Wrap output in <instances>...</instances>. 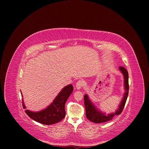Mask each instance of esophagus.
Segmentation results:
<instances>
[{"label":"esophagus","instance_id":"obj_1","mask_svg":"<svg viewBox=\"0 0 149 149\" xmlns=\"http://www.w3.org/2000/svg\"><path fill=\"white\" fill-rule=\"evenodd\" d=\"M84 84V83L83 81H82V80H79V81H78L77 82V84H76V85H75V87H76L77 89L80 90L81 88L83 87Z\"/></svg>","mask_w":149,"mask_h":149}]
</instances>
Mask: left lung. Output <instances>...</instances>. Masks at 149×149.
I'll use <instances>...</instances> for the list:
<instances>
[{
  "label": "left lung",
  "mask_w": 149,
  "mask_h": 149,
  "mask_svg": "<svg viewBox=\"0 0 149 149\" xmlns=\"http://www.w3.org/2000/svg\"><path fill=\"white\" fill-rule=\"evenodd\" d=\"M119 70L123 74L124 77V87L125 92L118 108L117 109V110L115 112L106 115V113L98 110L95 106L93 104L92 101L89 99L88 94L84 95V102L86 109V116L91 122L95 123H105L112 120L114 116L120 115L122 112L125 104H126L129 93V74L127 70L124 67H119Z\"/></svg>",
  "instance_id": "1"
}]
</instances>
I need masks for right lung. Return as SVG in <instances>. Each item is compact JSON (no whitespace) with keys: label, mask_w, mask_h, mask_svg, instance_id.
I'll return each instance as SVG.
<instances>
[{"label":"right lung","mask_w":149,"mask_h":149,"mask_svg":"<svg viewBox=\"0 0 149 149\" xmlns=\"http://www.w3.org/2000/svg\"><path fill=\"white\" fill-rule=\"evenodd\" d=\"M73 89L72 84L67 85L62 89L52 102L45 109L38 112L26 110L25 112L31 119L41 124L51 125L57 123L65 118L66 115L65 103L72 93ZM21 94L23 97L22 93ZM22 104L23 107L25 109L26 106L24 104L23 100H22Z\"/></svg>","instance_id":"obj_1"}]
</instances>
